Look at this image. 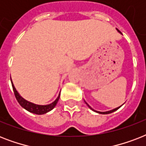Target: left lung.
<instances>
[{"label": "left lung", "instance_id": "1", "mask_svg": "<svg viewBox=\"0 0 146 146\" xmlns=\"http://www.w3.org/2000/svg\"><path fill=\"white\" fill-rule=\"evenodd\" d=\"M117 31H118V32H119V33H120V31H119V30H118V29H117ZM86 104H87V105H88V106L89 107V108H90V109H92V111H96V112H97V113H102V114H108V113H112V112H113V111H117V109H119V108H120V107H119V108H117L113 109V110H112V111H106V112H100V111H95V110H93V109L91 107L89 106V104H87V103H86Z\"/></svg>", "mask_w": 146, "mask_h": 146}]
</instances>
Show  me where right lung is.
Wrapping results in <instances>:
<instances>
[{
  "instance_id": "obj_1",
  "label": "right lung",
  "mask_w": 146,
  "mask_h": 146,
  "mask_svg": "<svg viewBox=\"0 0 146 146\" xmlns=\"http://www.w3.org/2000/svg\"><path fill=\"white\" fill-rule=\"evenodd\" d=\"M10 80H11V79H10ZM11 83H12L13 90V92H14V96L15 97H16V98H17V102H19V104H20L23 108H25L26 111H29L31 113H35V114H44V113L51 111V110L56 106V104H57V102H58V100H59L60 94L57 99L55 100L54 102H52V103L50 104H48V105H38V104H33V103H31V102L25 100L24 98H23L21 96H19V93L17 92V91L16 90V89H15L14 86H13L12 82H11Z\"/></svg>"
}]
</instances>
